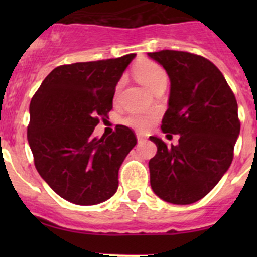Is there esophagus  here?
<instances>
[{"label":"esophagus","instance_id":"esophagus-1","mask_svg":"<svg viewBox=\"0 0 257 257\" xmlns=\"http://www.w3.org/2000/svg\"><path fill=\"white\" fill-rule=\"evenodd\" d=\"M137 139H138V142L141 143V142L147 141V137L143 136V134H138V136H137Z\"/></svg>","mask_w":257,"mask_h":257}]
</instances>
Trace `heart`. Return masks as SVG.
Segmentation results:
<instances>
[{
  "mask_svg": "<svg viewBox=\"0 0 257 257\" xmlns=\"http://www.w3.org/2000/svg\"><path fill=\"white\" fill-rule=\"evenodd\" d=\"M133 73L136 78L145 85L149 90L155 93L159 89H164L168 83V74L163 67L155 63L153 61H139L133 67ZM123 82H119L116 84V93L120 90ZM157 115L155 114H132L124 119V124L129 128L134 129L137 132H147L150 126L154 124Z\"/></svg>",
  "mask_w": 257,
  "mask_h": 257,
  "instance_id": "heart-1",
  "label": "heart"
}]
</instances>
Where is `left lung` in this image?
I'll return each instance as SVG.
<instances>
[{
  "label": "left lung",
  "mask_w": 257,
  "mask_h": 257,
  "mask_svg": "<svg viewBox=\"0 0 257 257\" xmlns=\"http://www.w3.org/2000/svg\"><path fill=\"white\" fill-rule=\"evenodd\" d=\"M148 56L170 79L163 133L180 136L172 147L149 138L158 148L149 160L150 185L164 201L188 205L208 195L230 168L240 134L236 98L219 68L204 57L169 49Z\"/></svg>",
  "instance_id": "8db88e82"
}]
</instances>
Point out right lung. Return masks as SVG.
I'll use <instances>...</instances> for the list:
<instances>
[{"instance_id": "obj_1", "label": "right lung", "mask_w": 257, "mask_h": 257, "mask_svg": "<svg viewBox=\"0 0 257 257\" xmlns=\"http://www.w3.org/2000/svg\"><path fill=\"white\" fill-rule=\"evenodd\" d=\"M136 54L54 68L30 104L27 139L37 172L61 198L95 205L115 194L118 172L137 138L125 125L97 138L113 108L115 85Z\"/></svg>"}]
</instances>
